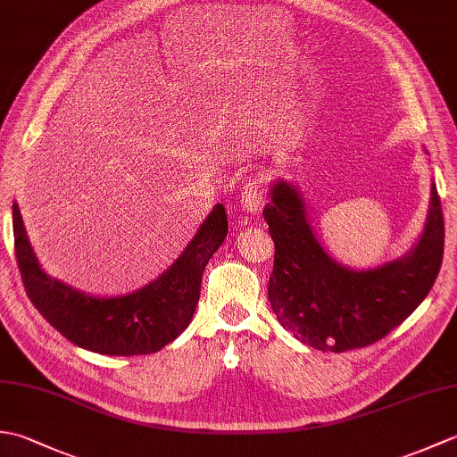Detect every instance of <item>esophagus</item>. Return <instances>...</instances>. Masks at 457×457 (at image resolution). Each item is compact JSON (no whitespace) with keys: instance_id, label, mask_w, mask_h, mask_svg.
I'll use <instances>...</instances> for the list:
<instances>
[{"instance_id":"esophagus-1","label":"esophagus","mask_w":457,"mask_h":457,"mask_svg":"<svg viewBox=\"0 0 457 457\" xmlns=\"http://www.w3.org/2000/svg\"><path fill=\"white\" fill-rule=\"evenodd\" d=\"M263 200H265V188L257 179L249 180L244 187V190H241V204H244V208L249 213H257L261 206H263Z\"/></svg>"}]
</instances>
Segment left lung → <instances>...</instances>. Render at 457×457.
<instances>
[{
    "instance_id": "obj_1",
    "label": "left lung",
    "mask_w": 457,
    "mask_h": 457,
    "mask_svg": "<svg viewBox=\"0 0 457 457\" xmlns=\"http://www.w3.org/2000/svg\"><path fill=\"white\" fill-rule=\"evenodd\" d=\"M263 218L275 241L269 303L280 326L320 352L378 342L419 308L440 273L444 216L436 184L419 244L409 255L367 270L347 269L326 253L293 184H273Z\"/></svg>"
}]
</instances>
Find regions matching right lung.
I'll use <instances>...</instances> for the list:
<instances>
[{
	"label": "right lung",
	"mask_w": 457,
	"mask_h": 457,
	"mask_svg": "<svg viewBox=\"0 0 457 457\" xmlns=\"http://www.w3.org/2000/svg\"><path fill=\"white\" fill-rule=\"evenodd\" d=\"M15 257L33 306L68 342L102 355H147L188 328L200 298L202 273L228 236L223 204H216L182 255L164 273L125 296H90L51 278L27 239L13 202Z\"/></svg>",
	"instance_id": "obj_1"
}]
</instances>
